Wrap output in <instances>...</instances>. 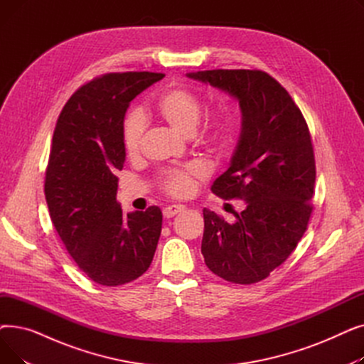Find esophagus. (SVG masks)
<instances>
[{
  "label": "esophagus",
  "mask_w": 364,
  "mask_h": 364,
  "mask_svg": "<svg viewBox=\"0 0 364 364\" xmlns=\"http://www.w3.org/2000/svg\"><path fill=\"white\" fill-rule=\"evenodd\" d=\"M181 211H184V205H169V206L164 208V217L165 218H172Z\"/></svg>",
  "instance_id": "1"
}]
</instances>
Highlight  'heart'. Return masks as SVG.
<instances>
[{"label":"heart","mask_w":364,"mask_h":364,"mask_svg":"<svg viewBox=\"0 0 364 364\" xmlns=\"http://www.w3.org/2000/svg\"><path fill=\"white\" fill-rule=\"evenodd\" d=\"M158 118L184 137L192 136L198 143L218 149L225 139V125L221 117H211L202 129H196L202 102L198 94L181 87L165 91L156 103ZM146 121L140 112H131L124 121L122 141L129 156H136L141 149ZM200 176L196 166L169 171L164 178V188L172 196H187L193 188V178Z\"/></svg>","instance_id":"b5f03b06"}]
</instances>
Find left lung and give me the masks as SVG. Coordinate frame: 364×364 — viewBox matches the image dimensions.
<instances>
[{
	"label": "left lung",
	"instance_id": "1",
	"mask_svg": "<svg viewBox=\"0 0 364 364\" xmlns=\"http://www.w3.org/2000/svg\"><path fill=\"white\" fill-rule=\"evenodd\" d=\"M237 100L242 129L230 166L214 181L223 199H240L235 223L203 209L202 255L214 274L257 283L283 264L307 230L316 162L311 137L289 92L262 70L187 73Z\"/></svg>",
	"mask_w": 364,
	"mask_h": 364
}]
</instances>
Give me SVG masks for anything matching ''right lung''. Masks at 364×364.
Returning a JSON list of instances; mask_svg holds the SVG:
<instances>
[{
    "label": "right lung",
    "mask_w": 364,
    "mask_h": 364,
    "mask_svg": "<svg viewBox=\"0 0 364 364\" xmlns=\"http://www.w3.org/2000/svg\"><path fill=\"white\" fill-rule=\"evenodd\" d=\"M164 73H107L76 90L57 119L46 171V200L68 252L95 283L119 286L151 264L162 211L124 214L117 171L124 168L122 127L134 97Z\"/></svg>",
    "instance_id": "right-lung-1"
}]
</instances>
